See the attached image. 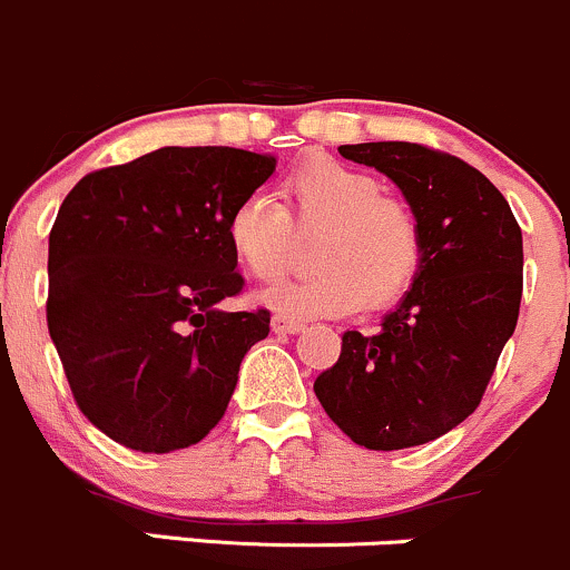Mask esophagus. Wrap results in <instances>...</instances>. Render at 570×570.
I'll return each instance as SVG.
<instances>
[{"label":"esophagus","instance_id":"obj_1","mask_svg":"<svg viewBox=\"0 0 570 570\" xmlns=\"http://www.w3.org/2000/svg\"><path fill=\"white\" fill-rule=\"evenodd\" d=\"M272 332L274 334H298V332H304V323L293 321V317H285V315H274Z\"/></svg>","mask_w":570,"mask_h":570}]
</instances>
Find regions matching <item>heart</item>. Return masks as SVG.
Segmentation results:
<instances>
[{
    "label": "heart",
    "mask_w": 570,
    "mask_h": 570,
    "mask_svg": "<svg viewBox=\"0 0 570 570\" xmlns=\"http://www.w3.org/2000/svg\"><path fill=\"white\" fill-rule=\"evenodd\" d=\"M323 228L312 247V277L291 279L263 302L291 317H342L400 302L424 266V230L405 200L383 195L364 170L312 157L272 195L247 193L225 223L230 255L249 277L272 283L285 272L293 230Z\"/></svg>",
    "instance_id": "b5f03b06"
}]
</instances>
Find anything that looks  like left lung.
I'll list each match as a JSON object with an SVG mask.
<instances>
[{
  "label": "left lung",
  "instance_id": "1",
  "mask_svg": "<svg viewBox=\"0 0 570 570\" xmlns=\"http://www.w3.org/2000/svg\"><path fill=\"white\" fill-rule=\"evenodd\" d=\"M340 155L402 189L424 230V266L381 334H342L315 396L364 449L424 445L481 405L517 328L522 228L503 193L454 155L407 140L340 146Z\"/></svg>",
  "mask_w": 570,
  "mask_h": 570
}]
</instances>
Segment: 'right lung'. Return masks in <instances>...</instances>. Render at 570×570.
Wrapping results in <instances>:
<instances>
[{
	"label": "right lung",
	"instance_id": "add662e5",
	"mask_svg": "<svg viewBox=\"0 0 570 570\" xmlns=\"http://www.w3.org/2000/svg\"><path fill=\"white\" fill-rule=\"evenodd\" d=\"M272 155L163 146L91 170L48 236V334L72 400L116 443L170 454L225 415L268 309L225 312L244 287L225 223L274 174Z\"/></svg>",
	"mask_w": 570,
	"mask_h": 570
}]
</instances>
